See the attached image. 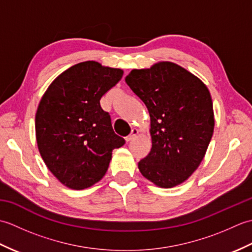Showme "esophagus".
I'll list each match as a JSON object with an SVG mask.
<instances>
[{
    "label": "esophagus",
    "instance_id": "obj_1",
    "mask_svg": "<svg viewBox=\"0 0 252 252\" xmlns=\"http://www.w3.org/2000/svg\"><path fill=\"white\" fill-rule=\"evenodd\" d=\"M137 134H138V130H137V129H132V131H131V133H130V135L126 137V142H130V141H132V140H134V137H136Z\"/></svg>",
    "mask_w": 252,
    "mask_h": 252
}]
</instances>
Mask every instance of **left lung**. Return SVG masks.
<instances>
[{"mask_svg":"<svg viewBox=\"0 0 252 252\" xmlns=\"http://www.w3.org/2000/svg\"><path fill=\"white\" fill-rule=\"evenodd\" d=\"M151 117L152 149L138 162L142 175L161 189H172L199 167L215 130L207 85L172 62L133 69L126 77Z\"/></svg>","mask_w":252,"mask_h":252,"instance_id":"left-lung-1","label":"left lung"}]
</instances>
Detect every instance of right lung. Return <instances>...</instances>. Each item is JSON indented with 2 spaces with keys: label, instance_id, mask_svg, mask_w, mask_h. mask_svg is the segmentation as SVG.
Returning a JSON list of instances; mask_svg holds the SVG:
<instances>
[{
  "label": "right lung",
  "instance_id": "right-lung-1",
  "mask_svg": "<svg viewBox=\"0 0 252 252\" xmlns=\"http://www.w3.org/2000/svg\"><path fill=\"white\" fill-rule=\"evenodd\" d=\"M122 76L120 68L82 62L62 72L42 96L35 114L37 149L68 189L80 190L99 182L112 151L125 144L99 103Z\"/></svg>",
  "mask_w": 252,
  "mask_h": 252
}]
</instances>
